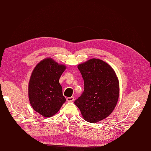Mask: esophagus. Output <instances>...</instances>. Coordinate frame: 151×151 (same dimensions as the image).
Masks as SVG:
<instances>
[{
    "label": "esophagus",
    "mask_w": 151,
    "mask_h": 151,
    "mask_svg": "<svg viewBox=\"0 0 151 151\" xmlns=\"http://www.w3.org/2000/svg\"><path fill=\"white\" fill-rule=\"evenodd\" d=\"M74 100V96H72V97H68L67 98V101L68 102H72Z\"/></svg>",
    "instance_id": "1"
}]
</instances>
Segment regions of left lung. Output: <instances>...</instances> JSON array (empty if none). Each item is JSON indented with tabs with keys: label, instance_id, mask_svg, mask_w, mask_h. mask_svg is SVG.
Returning <instances> with one entry per match:
<instances>
[{
	"label": "left lung",
	"instance_id": "obj_1",
	"mask_svg": "<svg viewBox=\"0 0 151 151\" xmlns=\"http://www.w3.org/2000/svg\"><path fill=\"white\" fill-rule=\"evenodd\" d=\"M84 91L74 103L85 120L96 123L108 117L119 98V82L115 72L107 63L92 58L79 64Z\"/></svg>",
	"mask_w": 151,
	"mask_h": 151
}]
</instances>
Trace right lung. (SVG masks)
I'll return each mask as SVG.
<instances>
[{"mask_svg":"<svg viewBox=\"0 0 151 151\" xmlns=\"http://www.w3.org/2000/svg\"><path fill=\"white\" fill-rule=\"evenodd\" d=\"M65 68V65L47 58L39 62L32 72L28 86L29 99L32 108L41 115H55L65 102L59 83Z\"/></svg>","mask_w":151,"mask_h":151,"instance_id":"right-lung-1","label":"right lung"}]
</instances>
